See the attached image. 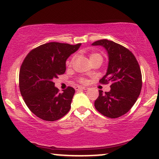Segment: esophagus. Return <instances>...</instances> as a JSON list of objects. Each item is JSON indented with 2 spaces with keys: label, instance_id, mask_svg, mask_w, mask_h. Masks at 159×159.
I'll return each mask as SVG.
<instances>
[{
  "label": "esophagus",
  "instance_id": "34e87169",
  "mask_svg": "<svg viewBox=\"0 0 159 159\" xmlns=\"http://www.w3.org/2000/svg\"><path fill=\"white\" fill-rule=\"evenodd\" d=\"M89 87H75V90H88Z\"/></svg>",
  "mask_w": 159,
  "mask_h": 159
}]
</instances>
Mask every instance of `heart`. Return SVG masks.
<instances>
[{
  "mask_svg": "<svg viewBox=\"0 0 159 159\" xmlns=\"http://www.w3.org/2000/svg\"><path fill=\"white\" fill-rule=\"evenodd\" d=\"M102 57V56L100 55L99 54H97V53H93V54H91L90 55V61H91V60H93V59H94V58H96V57ZM73 61H74V57H72V59H71L70 61H69L68 63H67V64H68L69 66H71L72 64V63H73ZM79 81L81 82V83H84V82L86 81V80L84 78H79Z\"/></svg>",
  "mask_w": 159,
  "mask_h": 159,
  "instance_id": "heart-1",
  "label": "heart"
}]
</instances>
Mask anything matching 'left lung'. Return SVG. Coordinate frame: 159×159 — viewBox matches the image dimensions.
<instances>
[{
	"instance_id": "8db88e82",
	"label": "left lung",
	"mask_w": 159,
	"mask_h": 159,
	"mask_svg": "<svg viewBox=\"0 0 159 159\" xmlns=\"http://www.w3.org/2000/svg\"><path fill=\"white\" fill-rule=\"evenodd\" d=\"M92 45H101L107 51L108 66L99 82L111 84L109 92L98 90L94 106L107 117H120L132 108L140 93L142 75L139 64L132 52L114 42L101 39Z\"/></svg>"
}]
</instances>
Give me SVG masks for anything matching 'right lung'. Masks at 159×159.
<instances>
[{
  "instance_id": "1",
  "label": "right lung",
  "mask_w": 159,
  "mask_h": 159,
  "mask_svg": "<svg viewBox=\"0 0 159 159\" xmlns=\"http://www.w3.org/2000/svg\"><path fill=\"white\" fill-rule=\"evenodd\" d=\"M81 43H48L33 49L24 60L19 72V88L24 101L36 116L55 121L70 110L75 89L63 93L54 87V80L65 73L66 61Z\"/></svg>"
}]
</instances>
